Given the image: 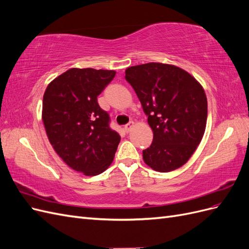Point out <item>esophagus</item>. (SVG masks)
Here are the masks:
<instances>
[{
  "label": "esophagus",
  "mask_w": 249,
  "mask_h": 249,
  "mask_svg": "<svg viewBox=\"0 0 249 249\" xmlns=\"http://www.w3.org/2000/svg\"><path fill=\"white\" fill-rule=\"evenodd\" d=\"M133 126H134V123H133V122H131V123H129L127 124H125V125H124V131H125V133H129V132L132 130Z\"/></svg>",
  "instance_id": "34e87169"
}]
</instances>
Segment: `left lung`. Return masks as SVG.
Listing matches in <instances>:
<instances>
[{"mask_svg":"<svg viewBox=\"0 0 249 249\" xmlns=\"http://www.w3.org/2000/svg\"><path fill=\"white\" fill-rule=\"evenodd\" d=\"M125 80L134 88L153 130L143 161L169 172L190 159L206 131L208 101L200 83L172 64L149 62L127 67Z\"/></svg>","mask_w":249,"mask_h":249,"instance_id":"obj_1","label":"left lung"}]
</instances>
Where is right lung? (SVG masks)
Listing matches in <instances>:
<instances>
[{
	"mask_svg": "<svg viewBox=\"0 0 249 249\" xmlns=\"http://www.w3.org/2000/svg\"><path fill=\"white\" fill-rule=\"evenodd\" d=\"M115 71L71 69L53 80L43 94L42 122L57 155L71 168L93 177L114 159L119 134L110 129L109 115L97 96Z\"/></svg>",
	"mask_w": 249,
	"mask_h": 249,
	"instance_id": "obj_1",
	"label": "right lung"
}]
</instances>
